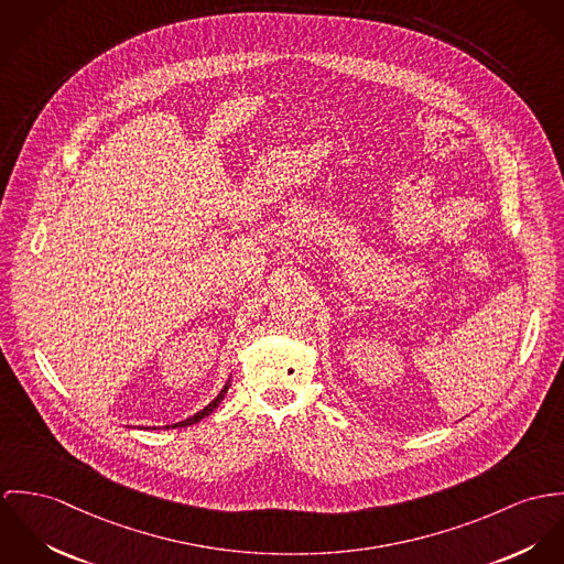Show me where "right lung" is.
<instances>
[{"label": "right lung", "mask_w": 564, "mask_h": 564, "mask_svg": "<svg viewBox=\"0 0 564 564\" xmlns=\"http://www.w3.org/2000/svg\"><path fill=\"white\" fill-rule=\"evenodd\" d=\"M227 391H229V380L225 382V387L220 389V393H218V395H216V398H214V400H212V402H209L205 409H200L198 413H194V415L188 417V420H184V422H177V424H173V426H166V429H184V426H192V424L200 422L203 417H207V415H209V413H212V411H214V409H216V406L223 402V398H225V393H227Z\"/></svg>", "instance_id": "add662e5"}]
</instances>
